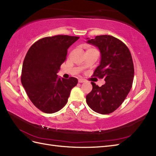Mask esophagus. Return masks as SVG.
I'll list each match as a JSON object with an SVG mask.
<instances>
[{"label":"esophagus","instance_id":"1","mask_svg":"<svg viewBox=\"0 0 156 156\" xmlns=\"http://www.w3.org/2000/svg\"><path fill=\"white\" fill-rule=\"evenodd\" d=\"M78 82L79 83L85 82V80L84 79H82V78H80V79H78Z\"/></svg>","mask_w":156,"mask_h":156}]
</instances>
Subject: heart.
I'll return each mask as SVG.
<instances>
[{"label":"heart","mask_w":156,"mask_h":156,"mask_svg":"<svg viewBox=\"0 0 156 156\" xmlns=\"http://www.w3.org/2000/svg\"><path fill=\"white\" fill-rule=\"evenodd\" d=\"M89 49H94V48H90V47H88V50H89Z\"/></svg>","instance_id":"1"}]
</instances>
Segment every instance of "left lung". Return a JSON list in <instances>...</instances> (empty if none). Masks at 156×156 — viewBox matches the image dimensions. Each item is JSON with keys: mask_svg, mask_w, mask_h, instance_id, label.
Masks as SVG:
<instances>
[{"mask_svg": "<svg viewBox=\"0 0 156 156\" xmlns=\"http://www.w3.org/2000/svg\"><path fill=\"white\" fill-rule=\"evenodd\" d=\"M87 42L97 46L101 53L100 64L93 76L104 78L106 83L99 87L91 82L92 90L86 96V102L97 113L110 114L123 103L132 88L134 68L131 53L124 42L110 35L96 36Z\"/></svg>", "mask_w": 156, "mask_h": 156, "instance_id": "obj_1", "label": "left lung"}]
</instances>
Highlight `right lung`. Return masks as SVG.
<instances>
[{"label":"right lung","instance_id":"add662e5","mask_svg":"<svg viewBox=\"0 0 156 156\" xmlns=\"http://www.w3.org/2000/svg\"><path fill=\"white\" fill-rule=\"evenodd\" d=\"M78 37L56 35L34 42L24 58L21 82L38 109L47 114L61 110L68 102L78 79L60 78L56 74L66 59L68 49Z\"/></svg>","mask_w":156,"mask_h":156}]
</instances>
